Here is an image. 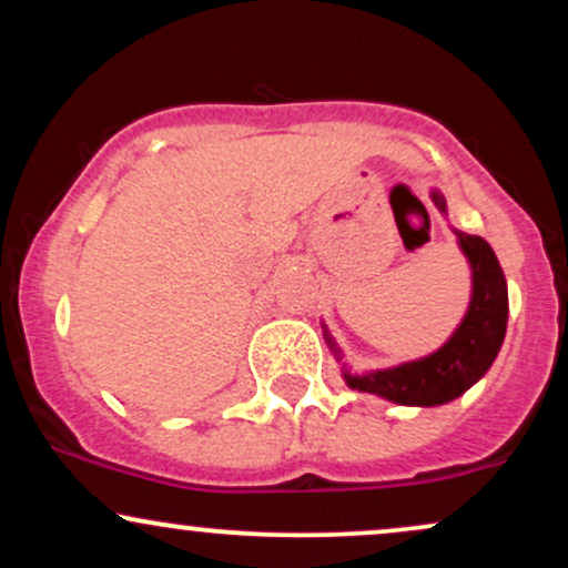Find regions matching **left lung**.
<instances>
[{
    "label": "left lung",
    "instance_id": "1",
    "mask_svg": "<svg viewBox=\"0 0 568 568\" xmlns=\"http://www.w3.org/2000/svg\"><path fill=\"white\" fill-rule=\"evenodd\" d=\"M429 197H433L435 207L443 216H448L446 197L438 189H433ZM454 234L467 264H470L473 296L452 338L440 349H435L433 355L400 363V366L393 368L352 374L347 366H342L347 387L357 389V393L379 395L384 400L397 403V406L427 408L443 406V403L465 395L491 368L494 357H497L501 342H505L507 312H510V306H507V280L497 262V253L491 251V245L484 237H475V234H465L459 230H454ZM323 338L328 349L334 352L336 361H342V349L331 338L325 325Z\"/></svg>",
    "mask_w": 568,
    "mask_h": 568
}]
</instances>
